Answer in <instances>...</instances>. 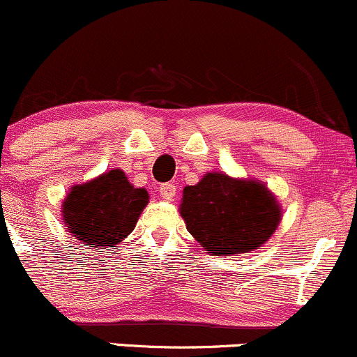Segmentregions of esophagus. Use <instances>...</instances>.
<instances>
[{
    "label": "esophagus",
    "mask_w": 357,
    "mask_h": 357,
    "mask_svg": "<svg viewBox=\"0 0 357 357\" xmlns=\"http://www.w3.org/2000/svg\"><path fill=\"white\" fill-rule=\"evenodd\" d=\"M159 192H161L162 198L171 199V198H174V195H176V186L173 183H165L159 186Z\"/></svg>",
    "instance_id": "34e87169"
}]
</instances>
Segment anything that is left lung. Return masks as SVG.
Wrapping results in <instances>:
<instances>
[{"label":"left lung","mask_w":357,"mask_h":357,"mask_svg":"<svg viewBox=\"0 0 357 357\" xmlns=\"http://www.w3.org/2000/svg\"><path fill=\"white\" fill-rule=\"evenodd\" d=\"M179 213L195 240L218 257L261 247L282 220L280 204L265 184L225 173H208L184 188Z\"/></svg>","instance_id":"obj_1"}]
</instances>
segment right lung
Wrapping results in <instances>:
<instances>
[{
  "instance_id": "add662e5",
  "label": "right lung",
  "mask_w": 357,
  "mask_h": 357,
  "mask_svg": "<svg viewBox=\"0 0 357 357\" xmlns=\"http://www.w3.org/2000/svg\"><path fill=\"white\" fill-rule=\"evenodd\" d=\"M147 203L144 188H134L124 171L112 169L73 186L61 204V216L84 247L109 250L130 235Z\"/></svg>"
}]
</instances>
